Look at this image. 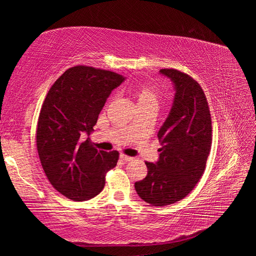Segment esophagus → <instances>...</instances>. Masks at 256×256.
<instances>
[{
    "instance_id": "obj_1",
    "label": "esophagus",
    "mask_w": 256,
    "mask_h": 256,
    "mask_svg": "<svg viewBox=\"0 0 256 256\" xmlns=\"http://www.w3.org/2000/svg\"><path fill=\"white\" fill-rule=\"evenodd\" d=\"M120 160H123V162H131V160L133 159L132 157H128V156L124 154H120Z\"/></svg>"
}]
</instances>
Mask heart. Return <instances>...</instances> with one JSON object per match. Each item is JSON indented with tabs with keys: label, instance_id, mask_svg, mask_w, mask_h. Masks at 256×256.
<instances>
[{
	"label": "heart",
	"instance_id": "b5f03b06",
	"mask_svg": "<svg viewBox=\"0 0 256 256\" xmlns=\"http://www.w3.org/2000/svg\"><path fill=\"white\" fill-rule=\"evenodd\" d=\"M132 92L136 99L138 107H154L157 110L160 99H162V92L157 86L144 82L134 86Z\"/></svg>",
	"mask_w": 256,
	"mask_h": 256
}]
</instances>
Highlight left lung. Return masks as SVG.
<instances>
[{"mask_svg": "<svg viewBox=\"0 0 256 256\" xmlns=\"http://www.w3.org/2000/svg\"><path fill=\"white\" fill-rule=\"evenodd\" d=\"M160 73L175 86L174 102L158 132L159 160L146 162L148 174L134 184L138 196L154 206L188 196L206 170L212 144L210 110L201 86L175 68H162Z\"/></svg>", "mask_w": 256, "mask_h": 256, "instance_id": "obj_1", "label": "left lung"}]
</instances>
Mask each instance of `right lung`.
<instances>
[{
	"instance_id": "add662e5",
	"label": "right lung",
	"mask_w": 256,
	"mask_h": 256,
	"mask_svg": "<svg viewBox=\"0 0 256 256\" xmlns=\"http://www.w3.org/2000/svg\"><path fill=\"white\" fill-rule=\"evenodd\" d=\"M124 80L118 73L76 66L54 82L42 102L36 132L42 170L53 188L73 201L98 196L118 164V151L96 149L89 136L112 90Z\"/></svg>"
}]
</instances>
